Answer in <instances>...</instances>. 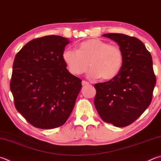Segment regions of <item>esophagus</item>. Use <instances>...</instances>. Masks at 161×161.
<instances>
[{"label":"esophagus","mask_w":161,"mask_h":161,"mask_svg":"<svg viewBox=\"0 0 161 161\" xmlns=\"http://www.w3.org/2000/svg\"><path fill=\"white\" fill-rule=\"evenodd\" d=\"M81 84H82L83 86H85L89 85V83L87 82V81H82V82H81Z\"/></svg>","instance_id":"esophagus-1"}]
</instances>
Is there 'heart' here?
Instances as JSON below:
<instances>
[{"label":"heart","instance_id":"1","mask_svg":"<svg viewBox=\"0 0 161 161\" xmlns=\"http://www.w3.org/2000/svg\"><path fill=\"white\" fill-rule=\"evenodd\" d=\"M63 59L72 75H80L92 68L88 77L92 80L102 77L109 81L120 72L123 65V53L118 46L97 39H89L78 46V51L65 49Z\"/></svg>","mask_w":161,"mask_h":161}]
</instances>
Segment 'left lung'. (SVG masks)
Listing matches in <instances>:
<instances>
[{"mask_svg": "<svg viewBox=\"0 0 161 161\" xmlns=\"http://www.w3.org/2000/svg\"><path fill=\"white\" fill-rule=\"evenodd\" d=\"M123 53V65L113 80L94 85V105L104 122L118 127L132 123L149 106L156 79L153 61L145 45L136 37L104 34Z\"/></svg>", "mask_w": 161, "mask_h": 161, "instance_id": "left-lung-1", "label": "left lung"}]
</instances>
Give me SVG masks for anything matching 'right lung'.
<instances>
[{
  "instance_id": "right-lung-1",
  "label": "right lung",
  "mask_w": 161,
  "mask_h": 161,
  "mask_svg": "<svg viewBox=\"0 0 161 161\" xmlns=\"http://www.w3.org/2000/svg\"><path fill=\"white\" fill-rule=\"evenodd\" d=\"M70 42L50 35L30 41L14 58L10 81L17 110L33 126L53 129L74 108L81 80L66 68L63 53Z\"/></svg>"
}]
</instances>
